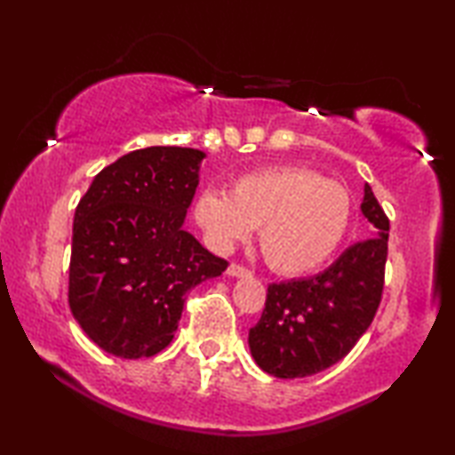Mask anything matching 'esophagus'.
<instances>
[{"label": "esophagus", "mask_w": 455, "mask_h": 455, "mask_svg": "<svg viewBox=\"0 0 455 455\" xmlns=\"http://www.w3.org/2000/svg\"><path fill=\"white\" fill-rule=\"evenodd\" d=\"M227 275H230V277H249L251 269H247V267H243L239 263H233V265H228Z\"/></svg>", "instance_id": "obj_1"}]
</instances>
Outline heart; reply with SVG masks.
<instances>
[{
    "label": "heart",
    "mask_w": 455,
    "mask_h": 455,
    "mask_svg": "<svg viewBox=\"0 0 455 455\" xmlns=\"http://www.w3.org/2000/svg\"><path fill=\"white\" fill-rule=\"evenodd\" d=\"M350 212L344 184L298 165L249 172L235 180L230 196L204 190L194 204V219L214 247L228 249L259 228L265 261L285 275L326 261L348 230Z\"/></svg>",
    "instance_id": "1"
}]
</instances>
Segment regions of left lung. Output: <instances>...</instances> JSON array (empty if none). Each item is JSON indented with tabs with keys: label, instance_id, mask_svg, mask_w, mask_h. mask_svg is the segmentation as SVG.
<instances>
[{
	"label": "left lung",
	"instance_id": "left-lung-1",
	"mask_svg": "<svg viewBox=\"0 0 455 455\" xmlns=\"http://www.w3.org/2000/svg\"><path fill=\"white\" fill-rule=\"evenodd\" d=\"M360 211L374 227L372 239L352 244L318 275L267 287L261 320L249 330L259 369L277 379L312 377L342 360L369 330L388 253V219L369 184Z\"/></svg>",
	"mask_w": 455,
	"mask_h": 455
}]
</instances>
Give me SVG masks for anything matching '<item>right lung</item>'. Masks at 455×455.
Here are the masks:
<instances>
[{"label": "right lung", "mask_w": 455, "mask_h": 455, "mask_svg": "<svg viewBox=\"0 0 455 455\" xmlns=\"http://www.w3.org/2000/svg\"><path fill=\"white\" fill-rule=\"evenodd\" d=\"M204 151L154 146L107 165L78 202L68 304L109 355L154 356L172 342L186 293L225 259L184 230Z\"/></svg>", "instance_id": "add662e5"}]
</instances>
